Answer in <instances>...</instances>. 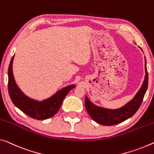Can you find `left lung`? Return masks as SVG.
<instances>
[{
    "label": "left lung",
    "mask_w": 154,
    "mask_h": 154,
    "mask_svg": "<svg viewBox=\"0 0 154 154\" xmlns=\"http://www.w3.org/2000/svg\"><path fill=\"white\" fill-rule=\"evenodd\" d=\"M142 50V49H140ZM143 51V50H142ZM145 76L143 83L135 96L122 107L118 109H107L94 104L85 96V105L89 115L97 123L111 126L117 125L131 118L140 107L148 87V73L146 69V61L145 57Z\"/></svg>",
    "instance_id": "obj_1"
}]
</instances>
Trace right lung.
I'll use <instances>...</instances> for the list:
<instances>
[{"instance_id":"right-lung-1","label":"right lung","mask_w":154,"mask_h":154,"mask_svg":"<svg viewBox=\"0 0 154 154\" xmlns=\"http://www.w3.org/2000/svg\"><path fill=\"white\" fill-rule=\"evenodd\" d=\"M9 63L8 69V91L14 105L23 113L36 120H45L54 116L58 112L63 101L69 91L75 85H70L59 89L48 98L38 100L31 98L23 93L16 84L13 74V60Z\"/></svg>"}]
</instances>
